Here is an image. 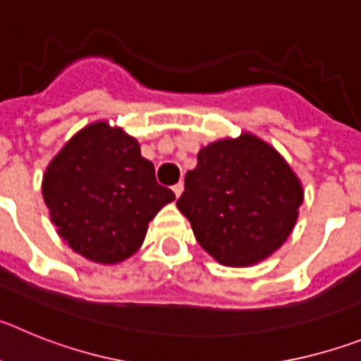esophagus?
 I'll use <instances>...</instances> for the list:
<instances>
[{"mask_svg":"<svg viewBox=\"0 0 361 361\" xmlns=\"http://www.w3.org/2000/svg\"><path fill=\"white\" fill-rule=\"evenodd\" d=\"M183 191H184V184L183 183L175 184V186H173V193H175V197H177V199L180 195H183Z\"/></svg>","mask_w":361,"mask_h":361,"instance_id":"obj_1","label":"esophagus"}]
</instances>
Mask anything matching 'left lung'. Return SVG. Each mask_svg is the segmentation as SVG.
<instances>
[{"mask_svg":"<svg viewBox=\"0 0 361 361\" xmlns=\"http://www.w3.org/2000/svg\"><path fill=\"white\" fill-rule=\"evenodd\" d=\"M304 188L288 161L255 133L200 148L178 212L216 262L247 267L282 247L298 220Z\"/></svg>","mask_w":361,"mask_h":361,"instance_id":"8db88e82","label":"left lung"}]
</instances>
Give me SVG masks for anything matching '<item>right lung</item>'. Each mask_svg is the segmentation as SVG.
<instances>
[{"instance_id": "add662e5", "label": "right lung", "mask_w": 361, "mask_h": 361, "mask_svg": "<svg viewBox=\"0 0 361 361\" xmlns=\"http://www.w3.org/2000/svg\"><path fill=\"white\" fill-rule=\"evenodd\" d=\"M41 190L61 240L106 266L135 255L153 216L175 200L135 137L108 121L86 124L57 152Z\"/></svg>"}]
</instances>
